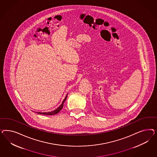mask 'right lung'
<instances>
[{
    "label": "right lung",
    "instance_id": "add662e5",
    "mask_svg": "<svg viewBox=\"0 0 157 157\" xmlns=\"http://www.w3.org/2000/svg\"><path fill=\"white\" fill-rule=\"evenodd\" d=\"M67 95H68V94H67L66 97H65V98L63 101L62 104L60 105L57 108V109H56L54 110H53V111H51V112H37V113H38V114H44V115H54V114H57V113H58L62 110V108H63L64 102V101L66 100Z\"/></svg>",
    "mask_w": 157,
    "mask_h": 157
}]
</instances>
